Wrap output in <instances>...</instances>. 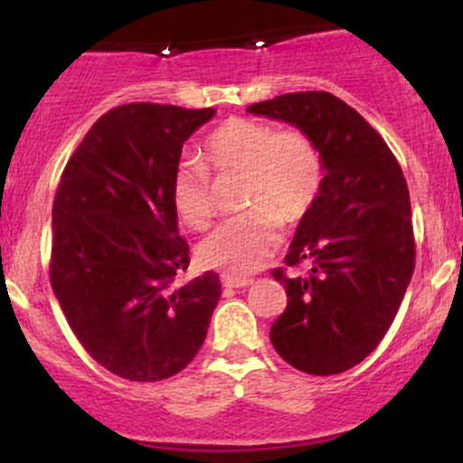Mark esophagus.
Segmentation results:
<instances>
[{
  "label": "esophagus",
  "mask_w": 463,
  "mask_h": 463,
  "mask_svg": "<svg viewBox=\"0 0 463 463\" xmlns=\"http://www.w3.org/2000/svg\"><path fill=\"white\" fill-rule=\"evenodd\" d=\"M222 285L228 289H239V287L252 285V279H232V276H222Z\"/></svg>",
  "instance_id": "1"
}]
</instances>
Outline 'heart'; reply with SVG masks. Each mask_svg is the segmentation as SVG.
Listing matches in <instances>:
<instances>
[{
    "mask_svg": "<svg viewBox=\"0 0 463 463\" xmlns=\"http://www.w3.org/2000/svg\"><path fill=\"white\" fill-rule=\"evenodd\" d=\"M204 161L220 174H243L246 213L204 237L198 259L226 276L263 268L280 243V222H298L322 189V154L305 132L279 130L254 119H228L204 141ZM206 165L184 158L169 178V200L184 226H209L213 194Z\"/></svg>",
    "mask_w": 463,
    "mask_h": 463,
    "instance_id": "obj_1",
    "label": "heart"
}]
</instances>
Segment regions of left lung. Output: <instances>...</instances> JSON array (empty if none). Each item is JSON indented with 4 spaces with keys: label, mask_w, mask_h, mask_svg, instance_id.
<instances>
[{
    "label": "left lung",
    "mask_w": 463,
    "mask_h": 463,
    "mask_svg": "<svg viewBox=\"0 0 463 463\" xmlns=\"http://www.w3.org/2000/svg\"><path fill=\"white\" fill-rule=\"evenodd\" d=\"M246 110L294 126L322 154V189L285 257L311 269L307 279L274 272L287 309L269 339L294 368L339 374L379 346L411 280L416 246L405 176L379 132L331 93H287Z\"/></svg>",
    "instance_id": "8db88e82"
}]
</instances>
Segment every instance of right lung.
Wrapping results in <instances>:
<instances>
[{
  "label": "right lung",
  "mask_w": 463,
  "mask_h": 463,
  "mask_svg": "<svg viewBox=\"0 0 463 463\" xmlns=\"http://www.w3.org/2000/svg\"><path fill=\"white\" fill-rule=\"evenodd\" d=\"M215 109L124 104L69 158L52 211V289L91 357L128 381H161L195 357L220 300L217 274L174 287L189 265L169 178Z\"/></svg>",
  "instance_id": "1"
}]
</instances>
